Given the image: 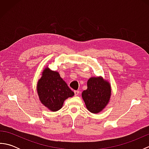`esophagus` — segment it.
Segmentation results:
<instances>
[{
  "label": "esophagus",
  "instance_id": "esophagus-1",
  "mask_svg": "<svg viewBox=\"0 0 149 149\" xmlns=\"http://www.w3.org/2000/svg\"><path fill=\"white\" fill-rule=\"evenodd\" d=\"M79 90H75L74 91V94H75V96H77L79 94Z\"/></svg>",
  "mask_w": 149,
  "mask_h": 149
}]
</instances>
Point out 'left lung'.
I'll list each match as a JSON object with an SVG mask.
<instances>
[{
  "mask_svg": "<svg viewBox=\"0 0 149 149\" xmlns=\"http://www.w3.org/2000/svg\"><path fill=\"white\" fill-rule=\"evenodd\" d=\"M87 90L82 93L86 108L92 113H98L108 104L111 93L110 84L102 77H90Z\"/></svg>",
  "mask_w": 149,
  "mask_h": 149,
  "instance_id": "obj_1",
  "label": "left lung"
}]
</instances>
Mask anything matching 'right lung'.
Segmentation results:
<instances>
[{"instance_id": "right-lung-1", "label": "right lung", "mask_w": 149, "mask_h": 149, "mask_svg": "<svg viewBox=\"0 0 149 149\" xmlns=\"http://www.w3.org/2000/svg\"><path fill=\"white\" fill-rule=\"evenodd\" d=\"M37 91L41 102L52 111L59 110L66 99L74 95L59 73L48 66L43 70L38 82Z\"/></svg>"}]
</instances>
